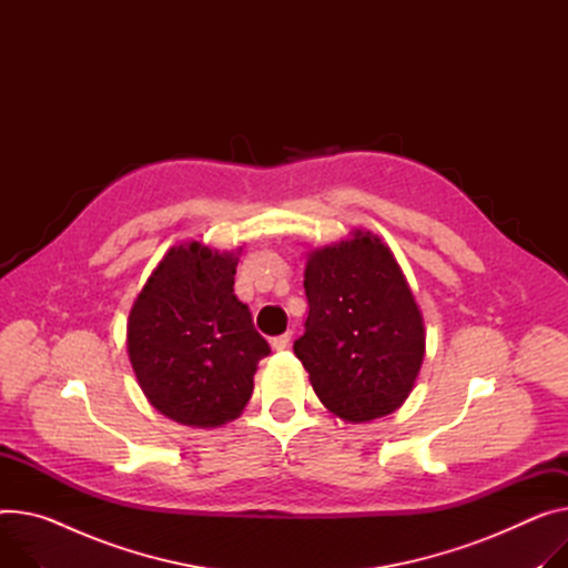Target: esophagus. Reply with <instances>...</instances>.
I'll use <instances>...</instances> for the list:
<instances>
[{
    "label": "esophagus",
    "instance_id": "34e87169",
    "mask_svg": "<svg viewBox=\"0 0 568 568\" xmlns=\"http://www.w3.org/2000/svg\"><path fill=\"white\" fill-rule=\"evenodd\" d=\"M288 343H291V332H286V334H282V336L271 338V347H273V351H286Z\"/></svg>",
    "mask_w": 568,
    "mask_h": 568
}]
</instances>
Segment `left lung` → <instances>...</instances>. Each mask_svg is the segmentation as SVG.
<instances>
[{"label":"left lung","instance_id":"left-lung-1","mask_svg":"<svg viewBox=\"0 0 568 568\" xmlns=\"http://www.w3.org/2000/svg\"><path fill=\"white\" fill-rule=\"evenodd\" d=\"M310 316L293 353L321 403L368 423L403 407L425 357V323L390 247L373 232L314 247L304 266Z\"/></svg>","mask_w":568,"mask_h":568}]
</instances>
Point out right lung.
Returning <instances> with one entry per match:
<instances>
[{
    "instance_id": "right-lung-1",
    "label": "right lung",
    "mask_w": 568,
    "mask_h": 568,
    "mask_svg": "<svg viewBox=\"0 0 568 568\" xmlns=\"http://www.w3.org/2000/svg\"><path fill=\"white\" fill-rule=\"evenodd\" d=\"M241 250L172 245L129 312L126 355L136 382L174 423L221 427L239 418L256 366L271 353L234 295Z\"/></svg>"
}]
</instances>
